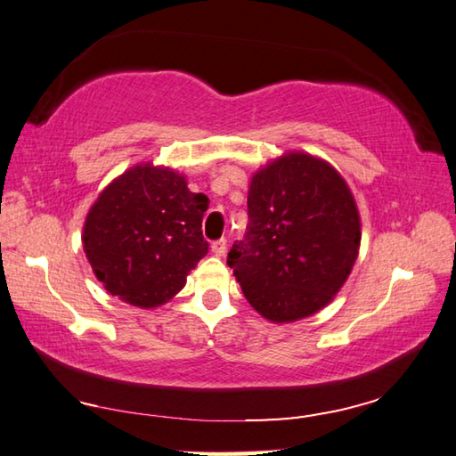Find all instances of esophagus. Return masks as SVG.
Listing matches in <instances>:
<instances>
[{
    "instance_id": "obj_1",
    "label": "esophagus",
    "mask_w": 456,
    "mask_h": 456,
    "mask_svg": "<svg viewBox=\"0 0 456 456\" xmlns=\"http://www.w3.org/2000/svg\"><path fill=\"white\" fill-rule=\"evenodd\" d=\"M211 250L216 256H223L227 253V239H217L211 243Z\"/></svg>"
}]
</instances>
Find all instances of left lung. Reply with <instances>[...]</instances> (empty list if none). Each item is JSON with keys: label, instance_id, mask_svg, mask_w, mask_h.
Returning <instances> with one entry per match:
<instances>
[{"label": "left lung", "instance_id": "left-lung-1", "mask_svg": "<svg viewBox=\"0 0 456 456\" xmlns=\"http://www.w3.org/2000/svg\"><path fill=\"white\" fill-rule=\"evenodd\" d=\"M245 240L227 265L256 312L274 323L323 309L346 282L361 247V216L331 164L288 152L255 172Z\"/></svg>", "mask_w": 456, "mask_h": 456}]
</instances>
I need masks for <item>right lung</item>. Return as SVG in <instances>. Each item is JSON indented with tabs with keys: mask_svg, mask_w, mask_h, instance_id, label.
I'll use <instances>...</instances> for the list:
<instances>
[{
	"mask_svg": "<svg viewBox=\"0 0 456 456\" xmlns=\"http://www.w3.org/2000/svg\"><path fill=\"white\" fill-rule=\"evenodd\" d=\"M208 203L172 168L147 162L125 170L100 193L84 223V253L95 278L125 304H167L208 255L201 235Z\"/></svg>",
	"mask_w": 456,
	"mask_h": 456,
	"instance_id": "1",
	"label": "right lung"
}]
</instances>
